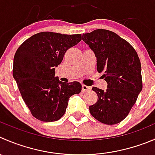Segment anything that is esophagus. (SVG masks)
<instances>
[{"label":"esophagus","instance_id":"34e87169","mask_svg":"<svg viewBox=\"0 0 155 155\" xmlns=\"http://www.w3.org/2000/svg\"><path fill=\"white\" fill-rule=\"evenodd\" d=\"M89 90H91V87L87 86V85H82V91H83V92L88 91H89Z\"/></svg>","mask_w":155,"mask_h":155}]
</instances>
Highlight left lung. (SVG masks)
Returning <instances> with one entry per match:
<instances>
[{
    "mask_svg": "<svg viewBox=\"0 0 155 155\" xmlns=\"http://www.w3.org/2000/svg\"><path fill=\"white\" fill-rule=\"evenodd\" d=\"M82 40L94 52L97 72H104L102 76L107 83L105 91L92 88L97 101L89 106L90 113L101 123L118 124L127 117L142 89L137 53L128 41L109 30L85 33Z\"/></svg>",
    "mask_w": 155,
    "mask_h": 155,
    "instance_id": "obj_1",
    "label": "left lung"
}]
</instances>
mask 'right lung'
<instances>
[{
  "label": "right lung",
  "mask_w": 155,
  "mask_h": 155,
  "mask_svg": "<svg viewBox=\"0 0 155 155\" xmlns=\"http://www.w3.org/2000/svg\"><path fill=\"white\" fill-rule=\"evenodd\" d=\"M81 39V34L43 31L31 36L16 51L13 78L36 119L43 122L58 120L65 114L69 98L81 92L79 82H63L55 76V67L62 62L66 51Z\"/></svg>",
  "instance_id": "add662e5"
}]
</instances>
